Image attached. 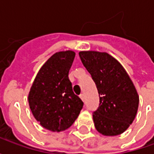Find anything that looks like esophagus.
<instances>
[{"label":"esophagus","mask_w":154,"mask_h":154,"mask_svg":"<svg viewBox=\"0 0 154 154\" xmlns=\"http://www.w3.org/2000/svg\"><path fill=\"white\" fill-rule=\"evenodd\" d=\"M80 98L84 101V100H85V97H84L83 94H81V95H80Z\"/></svg>","instance_id":"esophagus-1"}]
</instances>
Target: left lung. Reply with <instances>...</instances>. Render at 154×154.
I'll return each instance as SVG.
<instances>
[{
	"mask_svg": "<svg viewBox=\"0 0 154 154\" xmlns=\"http://www.w3.org/2000/svg\"><path fill=\"white\" fill-rule=\"evenodd\" d=\"M81 61L96 83L100 104L93 112L96 129L106 136L119 135L135 118L139 95L125 69L107 53L82 51Z\"/></svg>",
	"mask_w": 154,
	"mask_h": 154,
	"instance_id": "left-lung-1",
	"label": "left lung"
}]
</instances>
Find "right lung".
I'll return each instance as SVG.
<instances>
[{"mask_svg": "<svg viewBox=\"0 0 154 154\" xmlns=\"http://www.w3.org/2000/svg\"><path fill=\"white\" fill-rule=\"evenodd\" d=\"M75 54L67 50L51 56L38 71L29 93L33 116L44 128L53 132L68 129L83 106L68 78Z\"/></svg>", "mask_w": 154, "mask_h": 154, "instance_id": "add662e5", "label": "right lung"}]
</instances>
